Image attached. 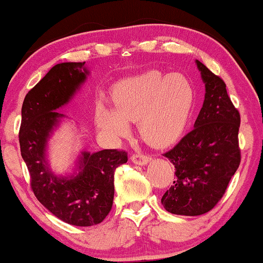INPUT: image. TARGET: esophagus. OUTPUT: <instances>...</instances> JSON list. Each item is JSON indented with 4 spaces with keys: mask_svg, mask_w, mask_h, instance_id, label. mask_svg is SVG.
Returning <instances> with one entry per match:
<instances>
[{
    "mask_svg": "<svg viewBox=\"0 0 263 263\" xmlns=\"http://www.w3.org/2000/svg\"><path fill=\"white\" fill-rule=\"evenodd\" d=\"M132 161L134 162L135 164H140V166H144L146 164L148 161H150V156L146 154H140V152H137V154L132 155Z\"/></svg>",
    "mask_w": 263,
    "mask_h": 263,
    "instance_id": "1",
    "label": "esophagus"
}]
</instances>
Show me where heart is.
I'll return each instance as SVG.
<instances>
[{
	"instance_id": "heart-1",
	"label": "heart",
	"mask_w": 263,
	"mask_h": 263,
	"mask_svg": "<svg viewBox=\"0 0 263 263\" xmlns=\"http://www.w3.org/2000/svg\"><path fill=\"white\" fill-rule=\"evenodd\" d=\"M115 107L99 102L96 122L108 137H121L129 130V121H139L141 137L155 146H166L180 138L189 122L195 90L180 73L160 70L122 80L113 90Z\"/></svg>"
}]
</instances>
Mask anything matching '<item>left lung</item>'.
Listing matches in <instances>:
<instances>
[{
    "mask_svg": "<svg viewBox=\"0 0 263 263\" xmlns=\"http://www.w3.org/2000/svg\"><path fill=\"white\" fill-rule=\"evenodd\" d=\"M196 64L206 86L203 106L195 128L163 154L174 164L176 180L161 202L168 212L181 216H200L212 210L241 161L240 113L222 78L200 61Z\"/></svg>",
    "mask_w": 263,
    "mask_h": 263,
    "instance_id": "obj_1",
    "label": "left lung"
}]
</instances>
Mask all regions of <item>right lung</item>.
I'll use <instances>...</instances> for the list:
<instances>
[{
  "label": "right lung",
  "instance_id": "right-lung-1",
  "mask_svg": "<svg viewBox=\"0 0 263 263\" xmlns=\"http://www.w3.org/2000/svg\"><path fill=\"white\" fill-rule=\"evenodd\" d=\"M85 62L56 64L27 93L19 129L21 154L36 199L61 221L78 227L101 223L113 205L115 171L128 161L124 150L83 152L76 177L60 178L48 170L45 151L53 126L63 115L56 109L69 101L84 80Z\"/></svg>",
  "mask_w": 263,
  "mask_h": 263
}]
</instances>
